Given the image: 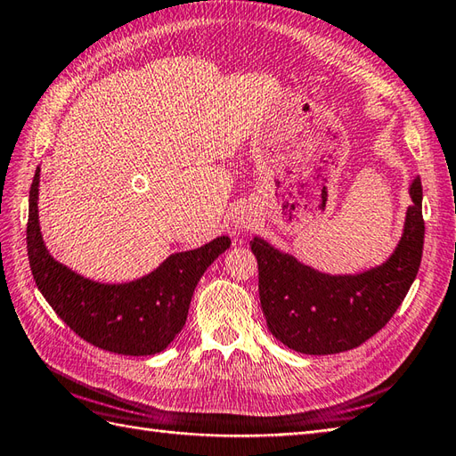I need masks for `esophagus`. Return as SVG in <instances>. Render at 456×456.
Instances as JSON below:
<instances>
[{"label": "esophagus", "instance_id": "esophagus-1", "mask_svg": "<svg viewBox=\"0 0 456 456\" xmlns=\"http://www.w3.org/2000/svg\"><path fill=\"white\" fill-rule=\"evenodd\" d=\"M235 227H237V229H248V227H250V219H248V217H239V219L235 221Z\"/></svg>", "mask_w": 456, "mask_h": 456}]
</instances>
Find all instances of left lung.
<instances>
[{
    "label": "left lung",
    "mask_w": 456,
    "mask_h": 456,
    "mask_svg": "<svg viewBox=\"0 0 456 456\" xmlns=\"http://www.w3.org/2000/svg\"><path fill=\"white\" fill-rule=\"evenodd\" d=\"M390 258L361 274H325L255 237L258 294L266 325L278 341L304 354H335L362 345L390 322L421 265L425 223L419 176Z\"/></svg>",
    "instance_id": "8db88e82"
}]
</instances>
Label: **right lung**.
Segmentation results:
<instances>
[{
    "instance_id": "add662e5",
    "label": "right lung",
    "mask_w": 456,
    "mask_h": 456,
    "mask_svg": "<svg viewBox=\"0 0 456 456\" xmlns=\"http://www.w3.org/2000/svg\"><path fill=\"white\" fill-rule=\"evenodd\" d=\"M37 168L28 191L27 255L35 282L56 315L103 351L147 356L164 351L186 323L190 302L208 266L231 245L217 237L200 248L174 253L151 274L125 284L94 282L53 258L38 225Z\"/></svg>"
}]
</instances>
